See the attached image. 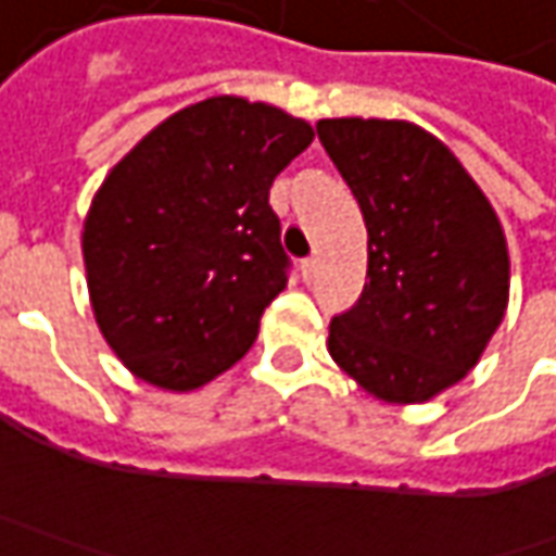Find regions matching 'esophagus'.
<instances>
[{"mask_svg":"<svg viewBox=\"0 0 556 556\" xmlns=\"http://www.w3.org/2000/svg\"><path fill=\"white\" fill-rule=\"evenodd\" d=\"M315 271H318V260H315V256H306V260L300 263V275H303V281H312V278H315Z\"/></svg>","mask_w":556,"mask_h":556,"instance_id":"34e87169","label":"esophagus"}]
</instances>
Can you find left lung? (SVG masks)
<instances>
[{
  "instance_id": "1",
  "label": "left lung",
  "mask_w": 556,
  "mask_h": 556,
  "mask_svg": "<svg viewBox=\"0 0 556 556\" xmlns=\"http://www.w3.org/2000/svg\"><path fill=\"white\" fill-rule=\"evenodd\" d=\"M315 129L368 228V281L331 318L328 353L383 402H427L467 377L502 325V223L458 157L415 123L340 117Z\"/></svg>"
}]
</instances>
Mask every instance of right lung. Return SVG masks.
Segmentation results:
<instances>
[{"label":"right lung","instance_id":"right-lung-1","mask_svg":"<svg viewBox=\"0 0 556 556\" xmlns=\"http://www.w3.org/2000/svg\"><path fill=\"white\" fill-rule=\"evenodd\" d=\"M312 139L281 108L216 96L163 119L108 173L83 223L86 285L136 377L188 393L253 346L290 266L268 188Z\"/></svg>","mask_w":556,"mask_h":556}]
</instances>
